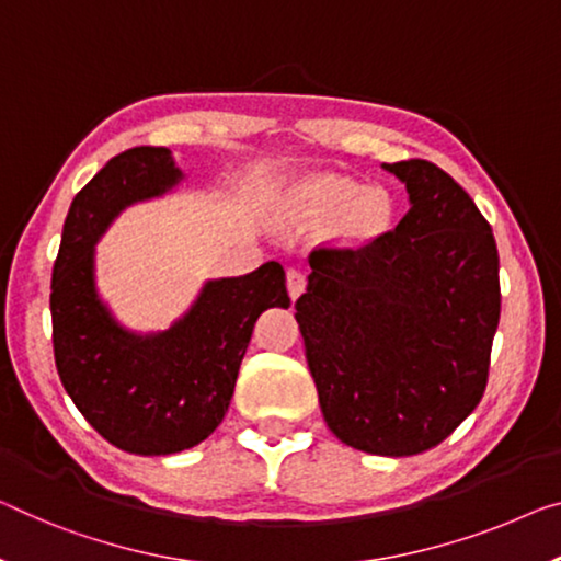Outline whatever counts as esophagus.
<instances>
[{
  "label": "esophagus",
  "mask_w": 561,
  "mask_h": 561,
  "mask_svg": "<svg viewBox=\"0 0 561 561\" xmlns=\"http://www.w3.org/2000/svg\"><path fill=\"white\" fill-rule=\"evenodd\" d=\"M286 286H288V296L296 300L300 293L306 290V273L300 268H288V275H286Z\"/></svg>",
  "instance_id": "esophagus-1"
}]
</instances>
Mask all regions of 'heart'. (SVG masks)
<instances>
[{
    "mask_svg": "<svg viewBox=\"0 0 561 561\" xmlns=\"http://www.w3.org/2000/svg\"><path fill=\"white\" fill-rule=\"evenodd\" d=\"M298 213L310 220H335L348 215L353 228L370 230L383 218L386 203L378 193H364L351 180L323 178L306 185L298 195Z\"/></svg>",
    "mask_w": 561,
    "mask_h": 561,
    "instance_id": "obj_1",
    "label": "heart"
}]
</instances>
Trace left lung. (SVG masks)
Returning a JSON list of instances; mask_svg holds the SVG:
<instances>
[{
  "label": "left lung",
  "mask_w": 561,
  "mask_h": 561,
  "mask_svg": "<svg viewBox=\"0 0 561 561\" xmlns=\"http://www.w3.org/2000/svg\"><path fill=\"white\" fill-rule=\"evenodd\" d=\"M407 185L399 226L308 255L296 300L329 428L353 449H434L479 407L499 325L494 232L469 193L428 160L383 165Z\"/></svg>",
  "instance_id": "8db88e82"
}]
</instances>
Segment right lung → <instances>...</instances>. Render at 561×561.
<instances>
[{
  "instance_id": "obj_1",
  "label": "right lung",
  "mask_w": 561,
  "mask_h": 561,
  "mask_svg": "<svg viewBox=\"0 0 561 561\" xmlns=\"http://www.w3.org/2000/svg\"><path fill=\"white\" fill-rule=\"evenodd\" d=\"M183 180L168 148L112 158L75 195L51 271V343L59 381L90 426L127 454L168 456L208 438L226 416L257 316L288 308L286 271L268 261L208 280L162 333L119 325L94 288V243L119 210Z\"/></svg>"
}]
</instances>
